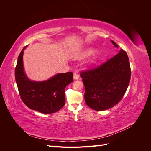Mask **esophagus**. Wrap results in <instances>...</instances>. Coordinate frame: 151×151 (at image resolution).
<instances>
[{"label":"esophagus","mask_w":151,"mask_h":151,"mask_svg":"<svg viewBox=\"0 0 151 151\" xmlns=\"http://www.w3.org/2000/svg\"><path fill=\"white\" fill-rule=\"evenodd\" d=\"M79 77V76L78 73H77V72H75L74 73V79H78Z\"/></svg>","instance_id":"esophagus-1"}]
</instances>
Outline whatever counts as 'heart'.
Here are the masks:
<instances>
[{
  "mask_svg": "<svg viewBox=\"0 0 151 151\" xmlns=\"http://www.w3.org/2000/svg\"><path fill=\"white\" fill-rule=\"evenodd\" d=\"M94 52V50L93 49H89L84 53V57H88L93 54Z\"/></svg>",
  "mask_w": 151,
  "mask_h": 151,
  "instance_id": "heart-1",
  "label": "heart"
}]
</instances>
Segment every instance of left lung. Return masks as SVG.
<instances>
[{"label": "left lung", "instance_id": "8db88e82", "mask_svg": "<svg viewBox=\"0 0 151 151\" xmlns=\"http://www.w3.org/2000/svg\"><path fill=\"white\" fill-rule=\"evenodd\" d=\"M113 45L118 47L111 41ZM85 87L84 99L89 107L103 111L120 101L129 85L131 70L129 59L123 50L106 62L81 71Z\"/></svg>", "mask_w": 151, "mask_h": 151}]
</instances>
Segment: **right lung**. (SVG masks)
Masks as SVG:
<instances>
[{"label": "right lung", "instance_id": "add662e5", "mask_svg": "<svg viewBox=\"0 0 151 151\" xmlns=\"http://www.w3.org/2000/svg\"><path fill=\"white\" fill-rule=\"evenodd\" d=\"M24 47L18 57L15 79L20 97L27 106L45 114L58 111L65 103V87L73 81V73L58 74L45 81H32L26 76L22 62Z\"/></svg>", "mask_w": 151, "mask_h": 151}]
</instances>
